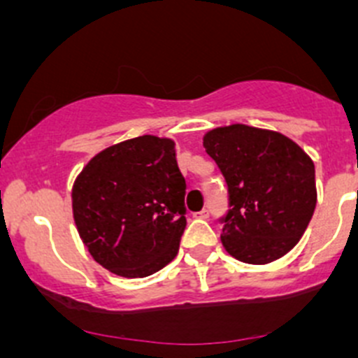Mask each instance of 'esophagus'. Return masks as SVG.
Wrapping results in <instances>:
<instances>
[{
    "label": "esophagus",
    "mask_w": 358,
    "mask_h": 358,
    "mask_svg": "<svg viewBox=\"0 0 358 358\" xmlns=\"http://www.w3.org/2000/svg\"><path fill=\"white\" fill-rule=\"evenodd\" d=\"M208 215H210V210H206V208H203L201 212L194 213V217H198V219H208Z\"/></svg>",
    "instance_id": "34e87169"
}]
</instances>
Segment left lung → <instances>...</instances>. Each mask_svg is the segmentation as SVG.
Listing matches in <instances>:
<instances>
[{
    "label": "left lung",
    "mask_w": 358,
    "mask_h": 358,
    "mask_svg": "<svg viewBox=\"0 0 358 358\" xmlns=\"http://www.w3.org/2000/svg\"><path fill=\"white\" fill-rule=\"evenodd\" d=\"M229 189L222 245L233 258L266 265L302 238L316 208L315 162L293 139L243 123L203 136Z\"/></svg>",
    "instance_id": "left-lung-1"
}]
</instances>
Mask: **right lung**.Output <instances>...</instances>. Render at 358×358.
<instances>
[{
    "mask_svg": "<svg viewBox=\"0 0 358 358\" xmlns=\"http://www.w3.org/2000/svg\"><path fill=\"white\" fill-rule=\"evenodd\" d=\"M185 178L175 141L139 136L90 159L72 187V213L92 258L122 277H146L178 252Z\"/></svg>",
    "mask_w": 358,
    "mask_h": 358,
    "instance_id": "add662e5",
    "label": "right lung"
}]
</instances>
